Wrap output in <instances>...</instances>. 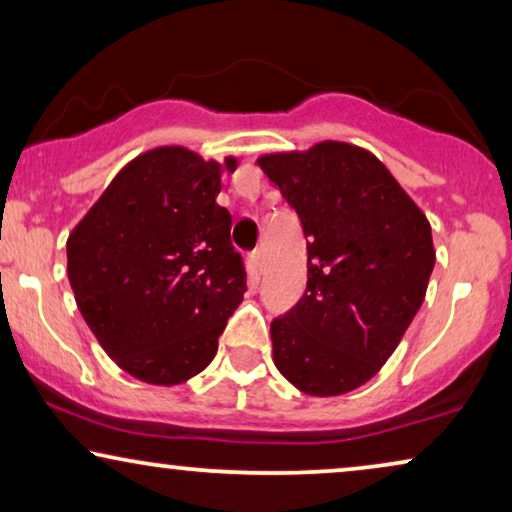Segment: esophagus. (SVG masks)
I'll list each match as a JSON object with an SVG mask.
<instances>
[{"label":"esophagus","instance_id":"obj_1","mask_svg":"<svg viewBox=\"0 0 512 512\" xmlns=\"http://www.w3.org/2000/svg\"><path fill=\"white\" fill-rule=\"evenodd\" d=\"M251 263H254V268L261 272L263 270V249H254L251 251Z\"/></svg>","mask_w":512,"mask_h":512}]
</instances>
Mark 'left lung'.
<instances>
[{"label": "left lung", "instance_id": "left-lung-1", "mask_svg": "<svg viewBox=\"0 0 512 512\" xmlns=\"http://www.w3.org/2000/svg\"><path fill=\"white\" fill-rule=\"evenodd\" d=\"M307 240L303 298L270 324L275 366L310 396L347 394L394 354L436 263L431 226L373 153L324 142L258 158Z\"/></svg>", "mask_w": 512, "mask_h": 512}]
</instances>
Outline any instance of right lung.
I'll list each match as a JSON object with an SVG mask.
<instances>
[{"label":"right lung","mask_w":512,"mask_h":512,"mask_svg":"<svg viewBox=\"0 0 512 512\" xmlns=\"http://www.w3.org/2000/svg\"><path fill=\"white\" fill-rule=\"evenodd\" d=\"M226 165L181 146L132 160L67 240L76 305L111 359L149 384L209 366L247 291L230 214L216 205Z\"/></svg>","instance_id":"add662e5"}]
</instances>
